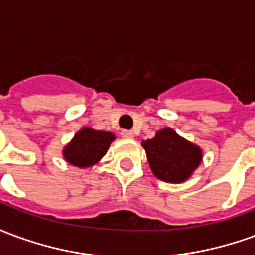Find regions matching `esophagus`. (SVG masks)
Wrapping results in <instances>:
<instances>
[{
	"label": "esophagus",
	"instance_id": "1",
	"mask_svg": "<svg viewBox=\"0 0 255 255\" xmlns=\"http://www.w3.org/2000/svg\"><path fill=\"white\" fill-rule=\"evenodd\" d=\"M120 135H122L123 138H133V132L132 131H128V129H123L122 132H120Z\"/></svg>",
	"mask_w": 255,
	"mask_h": 255
}]
</instances>
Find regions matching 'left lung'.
Returning <instances> with one entry per match:
<instances>
[{
    "label": "left lung",
    "instance_id": "8db88e82",
    "mask_svg": "<svg viewBox=\"0 0 255 255\" xmlns=\"http://www.w3.org/2000/svg\"><path fill=\"white\" fill-rule=\"evenodd\" d=\"M142 146L153 173L164 182H184L202 160L201 149L171 128L158 131L153 139L143 140Z\"/></svg>",
    "mask_w": 255,
    "mask_h": 255
}]
</instances>
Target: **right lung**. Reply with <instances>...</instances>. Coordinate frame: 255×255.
Instances as JSON below:
<instances>
[{"mask_svg": "<svg viewBox=\"0 0 255 255\" xmlns=\"http://www.w3.org/2000/svg\"><path fill=\"white\" fill-rule=\"evenodd\" d=\"M115 140V135L105 131H95L91 128L80 129L72 142L64 150L65 160L79 168L97 164L105 155L109 144Z\"/></svg>", "mask_w": 255, "mask_h": 255, "instance_id": "obj_1", "label": "right lung"}]
</instances>
